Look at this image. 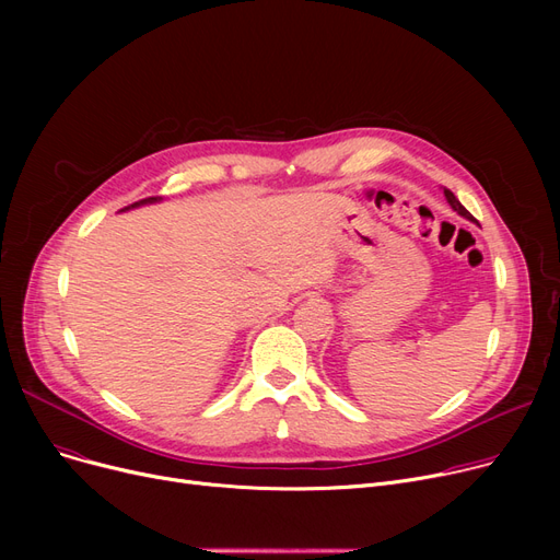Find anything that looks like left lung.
<instances>
[{
  "label": "left lung",
  "instance_id": "1",
  "mask_svg": "<svg viewBox=\"0 0 560 560\" xmlns=\"http://www.w3.org/2000/svg\"><path fill=\"white\" fill-rule=\"evenodd\" d=\"M445 197H447V201H450V206H452V209L458 213V215H463V218H467V220H472V215H469V211L465 209V206L456 199V195L452 192V190H447L445 188Z\"/></svg>",
  "mask_w": 560,
  "mask_h": 560
}]
</instances>
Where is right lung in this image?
<instances>
[{"mask_svg": "<svg viewBox=\"0 0 560 560\" xmlns=\"http://www.w3.org/2000/svg\"><path fill=\"white\" fill-rule=\"evenodd\" d=\"M154 201H159V197H147V199H140V201H136V203H131V206H125V209H122V211L136 209V206H142V203H154Z\"/></svg>", "mask_w": 560, "mask_h": 560, "instance_id": "right-lung-1", "label": "right lung"}]
</instances>
